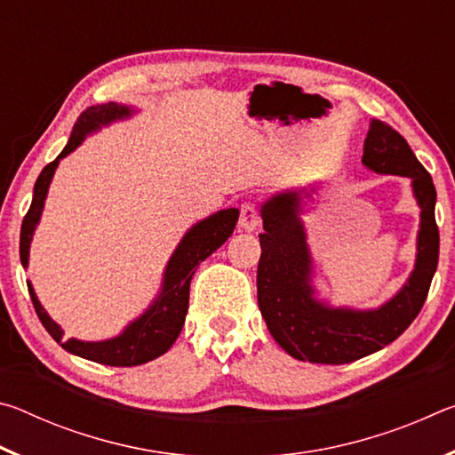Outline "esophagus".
Here are the masks:
<instances>
[{"mask_svg":"<svg viewBox=\"0 0 455 455\" xmlns=\"http://www.w3.org/2000/svg\"><path fill=\"white\" fill-rule=\"evenodd\" d=\"M259 225V204L255 200H246L241 204V217H238V228L255 230Z\"/></svg>","mask_w":455,"mask_h":455,"instance_id":"34e87169","label":"esophagus"}]
</instances>
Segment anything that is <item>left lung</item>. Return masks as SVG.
<instances>
[{
	"instance_id": "left-lung-1",
	"label": "left lung",
	"mask_w": 455,
	"mask_h": 455,
	"mask_svg": "<svg viewBox=\"0 0 455 455\" xmlns=\"http://www.w3.org/2000/svg\"><path fill=\"white\" fill-rule=\"evenodd\" d=\"M363 164L379 174L411 179L421 206L418 260L405 287L375 311L329 309L313 299L311 257L307 251L301 190L284 192L260 209L257 297L267 327L281 347L301 361L343 365L383 349L403 333L426 303L440 259L435 222V187L405 138L387 122L371 120L363 146Z\"/></svg>"
}]
</instances>
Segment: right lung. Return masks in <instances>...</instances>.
Listing matches in <instances>:
<instances>
[{"label":"right lung","mask_w":455,"mask_h":455,"mask_svg":"<svg viewBox=\"0 0 455 455\" xmlns=\"http://www.w3.org/2000/svg\"><path fill=\"white\" fill-rule=\"evenodd\" d=\"M130 110L118 104H106V106H90L80 114L78 122H76L74 132L68 140L66 148L60 152V156L44 168L37 176L34 187V198L29 204V211L26 212L24 222H21L20 233V259L21 265L28 267V252L29 243H32L34 228L40 220V214L44 209V200L48 195V187L52 182V176L56 172V166L60 158H64L80 146L84 136L92 130L100 128V124H108V122L128 116ZM238 220L236 209L219 211L206 220H200L198 225L192 227L187 236L182 238L179 249L174 251L171 263L166 267L164 273V287L160 297L154 301V305L146 311L140 319H136L132 325H128L126 331L118 337L108 339V341L98 343H86L78 341V339H68L61 341V329L50 319V315L44 311V307L37 301L32 284H28L29 297H32L34 309L40 317L45 331L56 339V341L66 351L74 353V355L96 361L102 365H114V367H132L142 365L146 361H152L163 355L172 347L176 337L180 335L184 317L188 311V295H190V279L195 275L200 260H204L212 255L219 246L233 235L235 225Z\"/></svg>","instance_id":"obj_1"}]
</instances>
